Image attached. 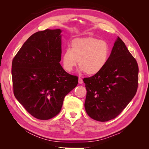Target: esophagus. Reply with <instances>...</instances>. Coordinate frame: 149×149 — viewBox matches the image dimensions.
I'll return each instance as SVG.
<instances>
[{
  "instance_id": "34e87169",
  "label": "esophagus",
  "mask_w": 149,
  "mask_h": 149,
  "mask_svg": "<svg viewBox=\"0 0 149 149\" xmlns=\"http://www.w3.org/2000/svg\"><path fill=\"white\" fill-rule=\"evenodd\" d=\"M78 83H79V84H83V81L82 78H79V79H78Z\"/></svg>"
}]
</instances>
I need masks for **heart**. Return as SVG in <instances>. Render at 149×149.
<instances>
[{"mask_svg": "<svg viewBox=\"0 0 149 149\" xmlns=\"http://www.w3.org/2000/svg\"><path fill=\"white\" fill-rule=\"evenodd\" d=\"M61 55V63L68 72L77 65L88 75H96L104 68L110 56V49L103 40L93 37L77 38Z\"/></svg>", "mask_w": 149, "mask_h": 149, "instance_id": "b5f03b06", "label": "heart"}]
</instances>
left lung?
Returning <instances> with one entry per match:
<instances>
[{"label":"left lung","mask_w":149,"mask_h":149,"mask_svg":"<svg viewBox=\"0 0 149 149\" xmlns=\"http://www.w3.org/2000/svg\"><path fill=\"white\" fill-rule=\"evenodd\" d=\"M138 73L136 59L118 37L104 68L83 79L87 91L84 107L88 115L101 122L118 116L137 92Z\"/></svg>","instance_id":"1"}]
</instances>
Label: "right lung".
<instances>
[{
	"mask_svg": "<svg viewBox=\"0 0 149 149\" xmlns=\"http://www.w3.org/2000/svg\"><path fill=\"white\" fill-rule=\"evenodd\" d=\"M61 29L33 34L13 59V93L29 113L48 120L61 111L64 98L78 83L77 76L63 70Z\"/></svg>",
	"mask_w": 149,
	"mask_h": 149,
	"instance_id": "add662e5",
	"label": "right lung"
}]
</instances>
